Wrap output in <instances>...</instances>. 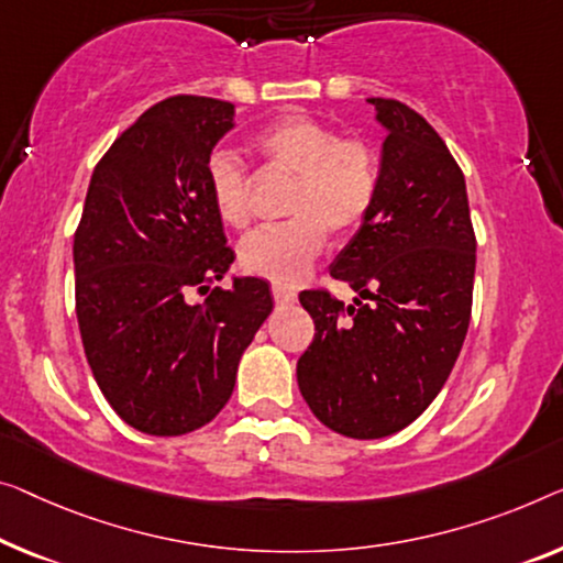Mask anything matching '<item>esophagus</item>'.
I'll return each mask as SVG.
<instances>
[{"label":"esophagus","instance_id":"esophagus-1","mask_svg":"<svg viewBox=\"0 0 563 563\" xmlns=\"http://www.w3.org/2000/svg\"><path fill=\"white\" fill-rule=\"evenodd\" d=\"M273 298H275V303L290 306V303H296L298 292L290 290V288H283V285H273Z\"/></svg>","mask_w":563,"mask_h":563}]
</instances>
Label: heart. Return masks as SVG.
<instances>
[{"instance_id":"1","label":"heart","mask_w":563,"mask_h":563,"mask_svg":"<svg viewBox=\"0 0 563 563\" xmlns=\"http://www.w3.org/2000/svg\"><path fill=\"white\" fill-rule=\"evenodd\" d=\"M267 164L296 176L283 228L257 230L240 245L242 271L275 285L298 283L321 255L325 234L349 240L366 222L379 191V158L362 139L341 133L310 115L290 113L267 123L253 139ZM207 195L228 228L250 220L247 174L230 151H214L205 166Z\"/></svg>"}]
</instances>
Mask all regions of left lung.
<instances>
[{"label":"left lung","mask_w":563,"mask_h":563,"mask_svg":"<svg viewBox=\"0 0 563 563\" xmlns=\"http://www.w3.org/2000/svg\"><path fill=\"white\" fill-rule=\"evenodd\" d=\"M382 144L379 191L331 263L358 296L343 306L303 290L316 323L298 387L329 430L379 440L432 405L463 349L475 280L465 176L438 131L399 100L372 98ZM369 303L364 305L363 300Z\"/></svg>","instance_id":"left-lung-1"}]
</instances>
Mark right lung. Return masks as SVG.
<instances>
[{"label": "right lung", "instance_id": "right-lung-1", "mask_svg": "<svg viewBox=\"0 0 563 563\" xmlns=\"http://www.w3.org/2000/svg\"><path fill=\"white\" fill-rule=\"evenodd\" d=\"M234 129L228 100L174 96L100 158L75 232V313L88 364L125 424L156 438L195 432L232 397L240 358L273 313L271 285L228 275L234 253L205 166Z\"/></svg>", "mask_w": 563, "mask_h": 563}]
</instances>
